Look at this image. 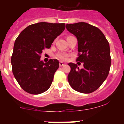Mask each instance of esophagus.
<instances>
[{
	"label": "esophagus",
	"instance_id": "34e87169",
	"mask_svg": "<svg viewBox=\"0 0 124 124\" xmlns=\"http://www.w3.org/2000/svg\"><path fill=\"white\" fill-rule=\"evenodd\" d=\"M65 63H63V62H59V66L60 67H63V66H64V65H65Z\"/></svg>",
	"mask_w": 124,
	"mask_h": 124
}]
</instances>
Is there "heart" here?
Wrapping results in <instances>:
<instances>
[{
  "instance_id": "heart-1",
  "label": "heart",
  "mask_w": 124,
  "mask_h": 124,
  "mask_svg": "<svg viewBox=\"0 0 124 124\" xmlns=\"http://www.w3.org/2000/svg\"><path fill=\"white\" fill-rule=\"evenodd\" d=\"M69 37H70V36L67 37V38ZM55 56H56V58L59 59L61 60V61H67L68 59V57H69V55L67 54V53H61V52H60V53H57Z\"/></svg>"
}]
</instances>
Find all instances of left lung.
Wrapping results in <instances>:
<instances>
[{
  "mask_svg": "<svg viewBox=\"0 0 124 124\" xmlns=\"http://www.w3.org/2000/svg\"><path fill=\"white\" fill-rule=\"evenodd\" d=\"M66 28L78 41V57L84 68L68 63L71 67L68 80L77 92L89 93L99 88L106 79L111 65L109 43L98 27L85 22L67 24Z\"/></svg>",
  "mask_w": 124,
  "mask_h": 124,
  "instance_id": "obj_1",
  "label": "left lung"
}]
</instances>
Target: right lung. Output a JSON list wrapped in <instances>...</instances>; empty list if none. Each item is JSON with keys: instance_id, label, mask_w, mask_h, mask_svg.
Wrapping results in <instances>:
<instances>
[{"instance_id": "right-lung-1", "label": "right lung", "mask_w": 124, "mask_h": 124, "mask_svg": "<svg viewBox=\"0 0 124 124\" xmlns=\"http://www.w3.org/2000/svg\"><path fill=\"white\" fill-rule=\"evenodd\" d=\"M65 28V23L40 22L27 26L16 39L11 56L12 72L27 93L39 94L50 87L59 61L50 59L44 63L41 55L43 50L50 48Z\"/></svg>"}]
</instances>
